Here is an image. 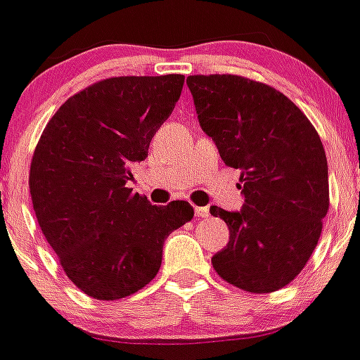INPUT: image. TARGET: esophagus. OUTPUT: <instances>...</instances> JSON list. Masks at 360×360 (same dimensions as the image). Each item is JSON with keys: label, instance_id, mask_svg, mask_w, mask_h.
I'll use <instances>...</instances> for the list:
<instances>
[{"label": "esophagus", "instance_id": "esophagus-1", "mask_svg": "<svg viewBox=\"0 0 360 360\" xmlns=\"http://www.w3.org/2000/svg\"><path fill=\"white\" fill-rule=\"evenodd\" d=\"M194 212L198 218H209V209L207 207H195Z\"/></svg>", "mask_w": 360, "mask_h": 360}]
</instances>
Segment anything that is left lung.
<instances>
[{"mask_svg": "<svg viewBox=\"0 0 360 360\" xmlns=\"http://www.w3.org/2000/svg\"><path fill=\"white\" fill-rule=\"evenodd\" d=\"M201 129L221 160L240 170V210L210 207L229 227L212 257L221 279L242 290L283 288L316 248L329 209L322 140L279 90L238 75H188Z\"/></svg>", "mask_w": 360, "mask_h": 360, "instance_id": "obj_1", "label": "left lung"}]
</instances>
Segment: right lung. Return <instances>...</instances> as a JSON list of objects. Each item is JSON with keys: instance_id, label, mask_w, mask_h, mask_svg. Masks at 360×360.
Instances as JSON below:
<instances>
[{"instance_id": "1", "label": "right lung", "mask_w": 360, "mask_h": 360, "mask_svg": "<svg viewBox=\"0 0 360 360\" xmlns=\"http://www.w3.org/2000/svg\"><path fill=\"white\" fill-rule=\"evenodd\" d=\"M185 77H110L72 96L48 122L31 160L38 226L66 276L94 300L131 296L157 276L188 201L151 205L133 194L131 165L179 101Z\"/></svg>"}]
</instances>
